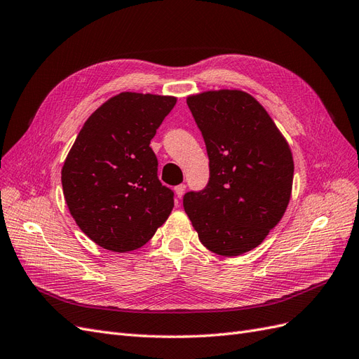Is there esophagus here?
Segmentation results:
<instances>
[{"mask_svg":"<svg viewBox=\"0 0 359 359\" xmlns=\"http://www.w3.org/2000/svg\"><path fill=\"white\" fill-rule=\"evenodd\" d=\"M185 189H187V185H177L176 188H174V192H176V197L177 198H182L183 197V194H185Z\"/></svg>","mask_w":359,"mask_h":359,"instance_id":"34e87169","label":"esophagus"}]
</instances>
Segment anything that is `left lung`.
Segmentation results:
<instances>
[{
	"mask_svg": "<svg viewBox=\"0 0 359 359\" xmlns=\"http://www.w3.org/2000/svg\"><path fill=\"white\" fill-rule=\"evenodd\" d=\"M209 156V180L183 196L201 243L233 257L262 243L287 208L293 158L266 109L238 90L188 97Z\"/></svg>",
	"mask_w": 359,
	"mask_h": 359,
	"instance_id": "8db88e82",
	"label": "left lung"
}]
</instances>
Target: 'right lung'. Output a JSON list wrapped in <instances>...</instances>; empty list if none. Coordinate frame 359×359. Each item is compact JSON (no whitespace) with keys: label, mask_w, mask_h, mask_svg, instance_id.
Segmentation results:
<instances>
[{"label":"right lung","mask_w":359,"mask_h":359,"mask_svg":"<svg viewBox=\"0 0 359 359\" xmlns=\"http://www.w3.org/2000/svg\"><path fill=\"white\" fill-rule=\"evenodd\" d=\"M176 99L120 93L84 123L61 170L78 227L102 248L126 252L147 243L167 221L174 192L158 177L150 147Z\"/></svg>","instance_id":"obj_1"}]
</instances>
